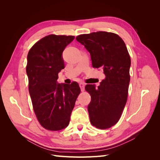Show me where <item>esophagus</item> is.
Masks as SVG:
<instances>
[{"instance_id": "1", "label": "esophagus", "mask_w": 160, "mask_h": 160, "mask_svg": "<svg viewBox=\"0 0 160 160\" xmlns=\"http://www.w3.org/2000/svg\"><path fill=\"white\" fill-rule=\"evenodd\" d=\"M79 87H80L81 91H83L85 90V83H82V82L81 83H79Z\"/></svg>"}]
</instances>
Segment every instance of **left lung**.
I'll list each match as a JSON object with an SVG mask.
<instances>
[{
  "label": "left lung",
  "mask_w": 160,
  "mask_h": 160,
  "mask_svg": "<svg viewBox=\"0 0 160 160\" xmlns=\"http://www.w3.org/2000/svg\"><path fill=\"white\" fill-rule=\"evenodd\" d=\"M91 55L92 65L101 68L105 79L98 88L87 85L91 97L88 105L90 122L106 129L118 123L127 102L131 59L122 38L113 32L99 31L76 37Z\"/></svg>",
  "instance_id": "1"
}]
</instances>
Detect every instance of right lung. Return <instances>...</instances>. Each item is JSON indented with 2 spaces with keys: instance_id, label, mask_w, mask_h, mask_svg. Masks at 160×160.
<instances>
[{
  "instance_id": "obj_1",
  "label": "right lung",
  "mask_w": 160,
  "mask_h": 160,
  "mask_svg": "<svg viewBox=\"0 0 160 160\" xmlns=\"http://www.w3.org/2000/svg\"><path fill=\"white\" fill-rule=\"evenodd\" d=\"M74 36L50 35L34 45L27 55L28 91L37 118L43 128L59 131L68 126L81 89L77 82L59 83L65 68L62 52Z\"/></svg>"
}]
</instances>
